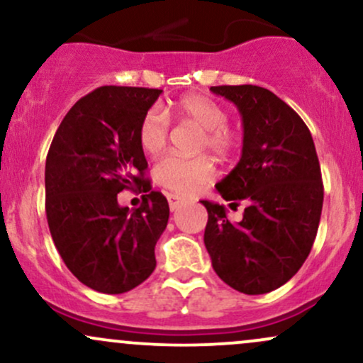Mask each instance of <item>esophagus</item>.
Returning a JSON list of instances; mask_svg holds the SVG:
<instances>
[{
  "instance_id": "34e87169",
  "label": "esophagus",
  "mask_w": 363,
  "mask_h": 363,
  "mask_svg": "<svg viewBox=\"0 0 363 363\" xmlns=\"http://www.w3.org/2000/svg\"><path fill=\"white\" fill-rule=\"evenodd\" d=\"M167 199H169V206H170V211H176V210H179V208H181L182 205H184V199L182 198H179L177 194H169L167 196Z\"/></svg>"
}]
</instances>
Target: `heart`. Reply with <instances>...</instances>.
Wrapping results in <instances>:
<instances>
[{
    "label": "heart",
    "instance_id": "heart-1",
    "mask_svg": "<svg viewBox=\"0 0 363 363\" xmlns=\"http://www.w3.org/2000/svg\"><path fill=\"white\" fill-rule=\"evenodd\" d=\"M176 114L193 121L203 129L201 148L215 155L228 158L239 150L240 138L235 131L225 126L227 112L218 102L203 95H186L176 102ZM170 131V121L160 107L153 106L141 116L138 124V143L147 155H157L165 147ZM215 176V165L205 155L179 157L167 155L155 167V179L174 193L182 196L196 194Z\"/></svg>",
    "mask_w": 363,
    "mask_h": 363
}]
</instances>
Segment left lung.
I'll return each instance as SVG.
<instances>
[{"label":"left lung","instance_id":"8db88e82","mask_svg":"<svg viewBox=\"0 0 363 363\" xmlns=\"http://www.w3.org/2000/svg\"><path fill=\"white\" fill-rule=\"evenodd\" d=\"M242 116V157L216 184L225 201L245 203L232 223L223 205L208 211L205 245L228 286L247 295L277 290L301 269L318 234L324 187L309 128L289 104L256 85L211 86Z\"/></svg>","mask_w":363,"mask_h":363}]
</instances>
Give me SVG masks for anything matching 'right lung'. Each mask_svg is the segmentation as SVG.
Segmentation results:
<instances>
[{"label": "right lung", "instance_id": "right-lung-1", "mask_svg": "<svg viewBox=\"0 0 363 363\" xmlns=\"http://www.w3.org/2000/svg\"><path fill=\"white\" fill-rule=\"evenodd\" d=\"M162 90L99 86L61 121L45 158V215L54 245L83 285L124 294L155 269V244L169 222L165 196L152 191L138 143L141 116ZM147 195L118 206L123 189Z\"/></svg>", "mask_w": 363, "mask_h": 363}]
</instances>
